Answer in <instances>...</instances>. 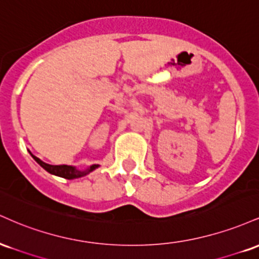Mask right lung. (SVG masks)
<instances>
[{"label":"right lung","instance_id":"right-lung-1","mask_svg":"<svg viewBox=\"0 0 259 259\" xmlns=\"http://www.w3.org/2000/svg\"><path fill=\"white\" fill-rule=\"evenodd\" d=\"M31 154V157L34 158L38 164L42 167L45 170L49 171L50 174H53V175H57V177H61V178H64V179H78V178H81V177H85V175H88L89 173H91L92 170H95L96 168H99L100 165L99 164H92L89 167L88 169H85V170H80L76 167H73V165H67V164H62V165H52V164H47V163H45L41 160L40 158H37V157H35L34 154Z\"/></svg>","mask_w":259,"mask_h":259}]
</instances>
